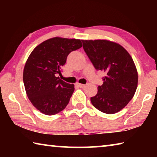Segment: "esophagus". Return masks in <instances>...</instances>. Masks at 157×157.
Returning a JSON list of instances; mask_svg holds the SVG:
<instances>
[{
  "label": "esophagus",
  "mask_w": 157,
  "mask_h": 157,
  "mask_svg": "<svg viewBox=\"0 0 157 157\" xmlns=\"http://www.w3.org/2000/svg\"><path fill=\"white\" fill-rule=\"evenodd\" d=\"M76 85L78 87H79V88H84V87L86 86V85H85V84H79V83H77Z\"/></svg>",
  "instance_id": "1"
}]
</instances>
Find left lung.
I'll use <instances>...</instances> for the list:
<instances>
[{"instance_id": "left-lung-1", "label": "left lung", "mask_w": 157, "mask_h": 157, "mask_svg": "<svg viewBox=\"0 0 157 157\" xmlns=\"http://www.w3.org/2000/svg\"><path fill=\"white\" fill-rule=\"evenodd\" d=\"M83 48L97 71L105 73L103 84L91 98L94 107L113 114L125 107L134 97L138 84L134 62L123 46L107 40H82Z\"/></svg>"}]
</instances>
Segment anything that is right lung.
Segmentation results:
<instances>
[{
    "instance_id": "add662e5",
    "label": "right lung",
    "mask_w": 157,
    "mask_h": 157,
    "mask_svg": "<svg viewBox=\"0 0 157 157\" xmlns=\"http://www.w3.org/2000/svg\"><path fill=\"white\" fill-rule=\"evenodd\" d=\"M82 46L79 39L54 37L37 46L23 70V83L32 104L46 115L64 109L74 92V85L60 79L62 67L69 53Z\"/></svg>"
}]
</instances>
